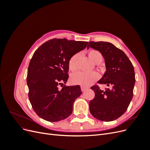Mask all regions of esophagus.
Instances as JSON below:
<instances>
[{"label":"esophagus","mask_w":150,"mask_h":150,"mask_svg":"<svg viewBox=\"0 0 150 150\" xmlns=\"http://www.w3.org/2000/svg\"><path fill=\"white\" fill-rule=\"evenodd\" d=\"M81 91H82L83 92H84V91H85L86 90L88 89V88L85 87V86H81Z\"/></svg>","instance_id":"34e87169"}]
</instances>
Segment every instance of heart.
I'll return each mask as SVG.
<instances>
[{
	"instance_id": "b5f03b06",
	"label": "heart",
	"mask_w": 150,
	"mask_h": 150,
	"mask_svg": "<svg viewBox=\"0 0 150 150\" xmlns=\"http://www.w3.org/2000/svg\"><path fill=\"white\" fill-rule=\"evenodd\" d=\"M79 56L78 54H75L69 61V67L71 71L77 68V59ZM89 56L93 62L103 59V56L100 52L97 50H91L89 52ZM99 78V74L97 72H78L71 76V82L75 84H79L83 86L91 85L94 82Z\"/></svg>"
}]
</instances>
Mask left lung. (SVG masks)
Instances as JSON below:
<instances>
[{
    "mask_svg": "<svg viewBox=\"0 0 150 150\" xmlns=\"http://www.w3.org/2000/svg\"><path fill=\"white\" fill-rule=\"evenodd\" d=\"M99 51L103 55L106 71L98 83L110 86L101 90L98 85L92 86L95 96L89 102V111L95 118L112 121L122 116L133 98L135 74L132 63L125 53L108 42H89L87 48Z\"/></svg>",
    "mask_w": 150,
    "mask_h": 150,
    "instance_id": "8db88e82",
    "label": "left lung"
}]
</instances>
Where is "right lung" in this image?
I'll return each instance as SVG.
<instances>
[{
	"instance_id": "obj_1",
	"label": "right lung",
	"mask_w": 150,
	"mask_h": 150,
	"mask_svg": "<svg viewBox=\"0 0 150 150\" xmlns=\"http://www.w3.org/2000/svg\"><path fill=\"white\" fill-rule=\"evenodd\" d=\"M88 43L52 39L35 51L28 67L27 84L32 107L41 118L55 122L71 115L73 103L82 92L79 85L64 84L69 77V61Z\"/></svg>"
}]
</instances>
